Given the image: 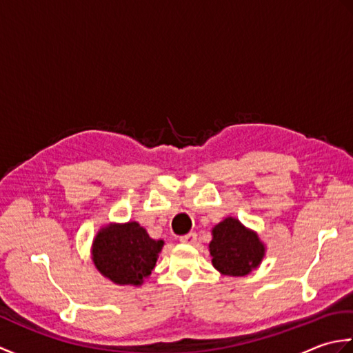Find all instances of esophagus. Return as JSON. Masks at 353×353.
Instances as JSON below:
<instances>
[{
    "label": "esophagus",
    "instance_id": "obj_1",
    "mask_svg": "<svg viewBox=\"0 0 353 353\" xmlns=\"http://www.w3.org/2000/svg\"><path fill=\"white\" fill-rule=\"evenodd\" d=\"M179 239H181V243H183V244H191L192 245V244H196V241H197V234H196V232H190V234H186Z\"/></svg>",
    "mask_w": 353,
    "mask_h": 353
}]
</instances>
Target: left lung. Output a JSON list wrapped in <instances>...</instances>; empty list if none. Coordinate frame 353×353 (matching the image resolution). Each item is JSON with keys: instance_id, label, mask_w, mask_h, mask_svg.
<instances>
[{"instance_id": "left-lung-1", "label": "left lung", "mask_w": 353, "mask_h": 353, "mask_svg": "<svg viewBox=\"0 0 353 353\" xmlns=\"http://www.w3.org/2000/svg\"><path fill=\"white\" fill-rule=\"evenodd\" d=\"M212 265L224 276H245L256 268L265 254V245L256 232L228 216L212 229L209 243Z\"/></svg>"}]
</instances>
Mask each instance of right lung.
Wrapping results in <instances>:
<instances>
[{"label":"right lung","instance_id":"1","mask_svg":"<svg viewBox=\"0 0 353 353\" xmlns=\"http://www.w3.org/2000/svg\"><path fill=\"white\" fill-rule=\"evenodd\" d=\"M162 247V239L150 238L137 221L110 223L94 238L92 261L114 283L138 287L152 274Z\"/></svg>","mask_w":353,"mask_h":353}]
</instances>
